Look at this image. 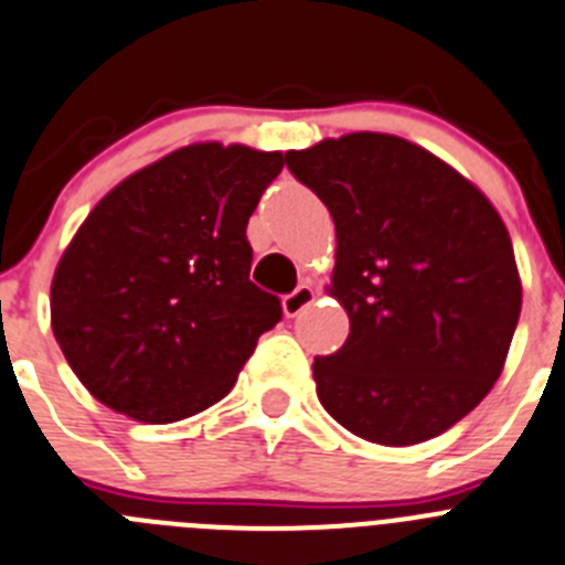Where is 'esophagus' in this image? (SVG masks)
I'll use <instances>...</instances> for the list:
<instances>
[{
    "mask_svg": "<svg viewBox=\"0 0 565 565\" xmlns=\"http://www.w3.org/2000/svg\"><path fill=\"white\" fill-rule=\"evenodd\" d=\"M312 303H315L312 284H301V287L295 289V292L284 295L281 307H284V315H287V318H298V315H301L303 309L312 307Z\"/></svg>",
    "mask_w": 565,
    "mask_h": 565,
    "instance_id": "esophagus-1",
    "label": "esophagus"
}]
</instances>
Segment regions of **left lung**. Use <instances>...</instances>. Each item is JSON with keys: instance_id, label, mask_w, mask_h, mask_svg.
I'll list each match as a JSON object with an SVG mask.
<instances>
[{"instance_id": "obj_1", "label": "left lung", "mask_w": 565, "mask_h": 565, "mask_svg": "<svg viewBox=\"0 0 565 565\" xmlns=\"http://www.w3.org/2000/svg\"><path fill=\"white\" fill-rule=\"evenodd\" d=\"M284 160L338 236L329 295L349 338L315 358L320 405L374 445L445 434L490 394L518 327L504 220L454 166L396 135L329 137Z\"/></svg>"}]
</instances>
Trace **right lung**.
I'll return each instance as SVG.
<instances>
[{"label":"right lung","instance_id":"right-lung-1","mask_svg":"<svg viewBox=\"0 0 565 565\" xmlns=\"http://www.w3.org/2000/svg\"><path fill=\"white\" fill-rule=\"evenodd\" d=\"M281 151L191 143L89 211L50 287L75 377L118 414L169 425L220 403L281 301L250 281L247 222Z\"/></svg>","mask_w":565,"mask_h":565}]
</instances>
